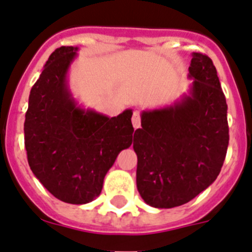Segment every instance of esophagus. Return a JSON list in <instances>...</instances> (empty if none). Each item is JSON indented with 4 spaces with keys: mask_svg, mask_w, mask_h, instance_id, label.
<instances>
[{
    "mask_svg": "<svg viewBox=\"0 0 252 252\" xmlns=\"http://www.w3.org/2000/svg\"><path fill=\"white\" fill-rule=\"evenodd\" d=\"M132 123H133V126H134L135 129L141 126V111H138V110L133 111Z\"/></svg>",
    "mask_w": 252,
    "mask_h": 252,
    "instance_id": "obj_1",
    "label": "esophagus"
}]
</instances>
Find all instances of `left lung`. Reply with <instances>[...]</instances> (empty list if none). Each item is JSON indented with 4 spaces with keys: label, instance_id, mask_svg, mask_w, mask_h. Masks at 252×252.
Masks as SVG:
<instances>
[{
    "label": "left lung",
    "instance_id": "left-lung-1",
    "mask_svg": "<svg viewBox=\"0 0 252 252\" xmlns=\"http://www.w3.org/2000/svg\"><path fill=\"white\" fill-rule=\"evenodd\" d=\"M189 95L171 106L143 111L133 137L137 189L155 208L183 205L220 175L227 147L226 97L208 56L192 53Z\"/></svg>",
    "mask_w": 252,
    "mask_h": 252
}]
</instances>
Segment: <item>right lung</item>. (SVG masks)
Returning <instances> with one entry per match:
<instances>
[{
    "label": "right lung",
    "instance_id": "add662e5",
    "mask_svg": "<svg viewBox=\"0 0 252 252\" xmlns=\"http://www.w3.org/2000/svg\"><path fill=\"white\" fill-rule=\"evenodd\" d=\"M76 47L50 54L32 87L24 133L28 162L43 187L64 203L86 204L100 195L109 168L132 144V110L118 117L77 106L67 86Z\"/></svg>",
    "mask_w": 252,
    "mask_h": 252
}]
</instances>
